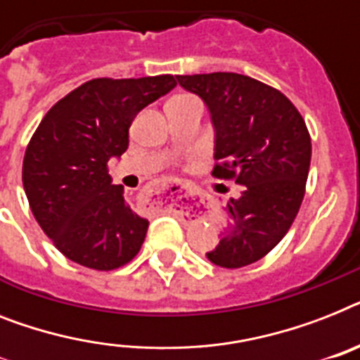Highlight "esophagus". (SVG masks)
I'll use <instances>...</instances> for the list:
<instances>
[{"label": "esophagus", "instance_id": "esophagus-1", "mask_svg": "<svg viewBox=\"0 0 360 360\" xmlns=\"http://www.w3.org/2000/svg\"><path fill=\"white\" fill-rule=\"evenodd\" d=\"M170 194L177 195V198H195V195H205V192L198 188L195 185L185 183V181H172V183L157 186L150 195H157V200H162L165 195Z\"/></svg>", "mask_w": 360, "mask_h": 360}]
</instances>
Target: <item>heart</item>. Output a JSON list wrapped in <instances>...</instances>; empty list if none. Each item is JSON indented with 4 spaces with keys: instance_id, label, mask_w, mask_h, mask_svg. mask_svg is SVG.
<instances>
[{
    "instance_id": "heart-1",
    "label": "heart",
    "mask_w": 360,
    "mask_h": 360,
    "mask_svg": "<svg viewBox=\"0 0 360 360\" xmlns=\"http://www.w3.org/2000/svg\"><path fill=\"white\" fill-rule=\"evenodd\" d=\"M186 99H195V98H192V96H175L172 101H186Z\"/></svg>"
}]
</instances>
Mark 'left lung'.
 <instances>
[{
	"label": "left lung",
	"mask_w": 360,
	"mask_h": 360,
	"mask_svg": "<svg viewBox=\"0 0 360 360\" xmlns=\"http://www.w3.org/2000/svg\"><path fill=\"white\" fill-rule=\"evenodd\" d=\"M207 103L216 131L212 177L235 181L240 198L224 209L227 227L210 253L221 268L261 261L288 233L305 195L311 134L290 99L233 72L177 75Z\"/></svg>",
	"instance_id": "1"
}]
</instances>
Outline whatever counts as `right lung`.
<instances>
[{
    "instance_id": "1",
    "label": "right lung",
    "mask_w": 360,
    "mask_h": 360,
    "mask_svg": "<svg viewBox=\"0 0 360 360\" xmlns=\"http://www.w3.org/2000/svg\"><path fill=\"white\" fill-rule=\"evenodd\" d=\"M174 75L86 81L48 110L23 155L22 181L38 226L70 261L116 270L133 261L150 221L110 185L109 159L125 153L140 110L168 94Z\"/></svg>"
}]
</instances>
